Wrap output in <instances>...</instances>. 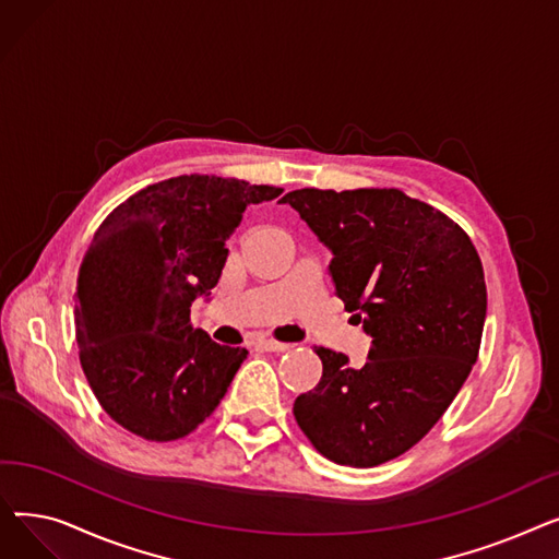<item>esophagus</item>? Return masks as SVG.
I'll list each match as a JSON object with an SVG mask.
<instances>
[{
  "mask_svg": "<svg viewBox=\"0 0 559 559\" xmlns=\"http://www.w3.org/2000/svg\"><path fill=\"white\" fill-rule=\"evenodd\" d=\"M255 348H260V350H276V354H283V350L292 348V344L278 342V340H270V337H262V340L255 342Z\"/></svg>",
  "mask_w": 559,
  "mask_h": 559,
  "instance_id": "1",
  "label": "esophagus"
}]
</instances>
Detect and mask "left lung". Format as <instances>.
Returning a JSON list of instances; mask_svg holds the SVG:
<instances>
[{
    "mask_svg": "<svg viewBox=\"0 0 559 559\" xmlns=\"http://www.w3.org/2000/svg\"><path fill=\"white\" fill-rule=\"evenodd\" d=\"M333 251L335 295L371 335L354 369L319 346V385L295 401L310 444L346 466H378L442 419L478 360L487 287L472 238L396 188L292 190L283 197Z\"/></svg>",
    "mask_w": 559,
    "mask_h": 559,
    "instance_id": "8db88e82",
    "label": "left lung"
}]
</instances>
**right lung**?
I'll use <instances>...</instances> for the list:
<instances>
[{
  "instance_id": "1",
  "label": "right lung",
  "mask_w": 559,
  "mask_h": 559,
  "mask_svg": "<svg viewBox=\"0 0 559 559\" xmlns=\"http://www.w3.org/2000/svg\"><path fill=\"white\" fill-rule=\"evenodd\" d=\"M283 188L183 174L146 186L102 222L76 278L79 360L106 415L146 442L190 435L224 399L247 348L192 329L247 205Z\"/></svg>"
}]
</instances>
